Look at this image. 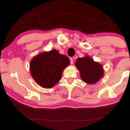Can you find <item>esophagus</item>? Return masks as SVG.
Wrapping results in <instances>:
<instances>
[{
	"label": "esophagus",
	"instance_id": "1",
	"mask_svg": "<svg viewBox=\"0 0 130 130\" xmlns=\"http://www.w3.org/2000/svg\"><path fill=\"white\" fill-rule=\"evenodd\" d=\"M70 64H73V62H74V61H73V58H70Z\"/></svg>",
	"mask_w": 130,
	"mask_h": 130
}]
</instances>
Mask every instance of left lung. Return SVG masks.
I'll return each instance as SVG.
<instances>
[{
	"instance_id": "8db88e82",
	"label": "left lung",
	"mask_w": 130,
	"mask_h": 130,
	"mask_svg": "<svg viewBox=\"0 0 130 130\" xmlns=\"http://www.w3.org/2000/svg\"><path fill=\"white\" fill-rule=\"evenodd\" d=\"M75 66L79 70L81 79L88 84L96 83L104 75L102 66L98 62L94 61L89 56L78 58Z\"/></svg>"
}]
</instances>
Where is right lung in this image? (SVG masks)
<instances>
[{"label": "right lung", "mask_w": 130, "mask_h": 130, "mask_svg": "<svg viewBox=\"0 0 130 130\" xmlns=\"http://www.w3.org/2000/svg\"><path fill=\"white\" fill-rule=\"evenodd\" d=\"M69 64L70 60L67 56L53 50L35 56L30 62V72L37 84L42 88H51L60 80L62 72Z\"/></svg>", "instance_id": "right-lung-1"}]
</instances>
